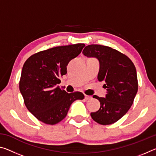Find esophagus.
Masks as SVG:
<instances>
[{"mask_svg":"<svg viewBox=\"0 0 156 156\" xmlns=\"http://www.w3.org/2000/svg\"><path fill=\"white\" fill-rule=\"evenodd\" d=\"M84 98H85V100H90L91 99V97L87 96V95H84Z\"/></svg>","mask_w":156,"mask_h":156,"instance_id":"34e87169","label":"esophagus"}]
</instances>
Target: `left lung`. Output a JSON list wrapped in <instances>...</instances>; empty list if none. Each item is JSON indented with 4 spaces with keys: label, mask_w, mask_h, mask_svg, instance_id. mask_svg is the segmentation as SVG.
Masks as SVG:
<instances>
[{
    "label": "left lung",
    "mask_w": 156,
    "mask_h": 156,
    "mask_svg": "<svg viewBox=\"0 0 156 156\" xmlns=\"http://www.w3.org/2000/svg\"><path fill=\"white\" fill-rule=\"evenodd\" d=\"M83 54L98 60V80L104 82L107 91L105 98L93 96L99 100L100 107L91 113L92 119L102 125L117 122L130 109L138 91L135 65L126 55L107 46L89 44Z\"/></svg>",
    "instance_id": "8db88e82"
}]
</instances>
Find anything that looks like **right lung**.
I'll return each instance as SVG.
<instances>
[{"mask_svg":"<svg viewBox=\"0 0 156 156\" xmlns=\"http://www.w3.org/2000/svg\"><path fill=\"white\" fill-rule=\"evenodd\" d=\"M85 44L59 46L39 51L23 65L19 82L20 91L27 109L38 120L55 125L62 120L76 100H83V93L68 94L57 86L60 77L67 73L70 60L80 54Z\"/></svg>","mask_w":156,"mask_h":156,"instance_id":"right-lung-1","label":"right lung"}]
</instances>
